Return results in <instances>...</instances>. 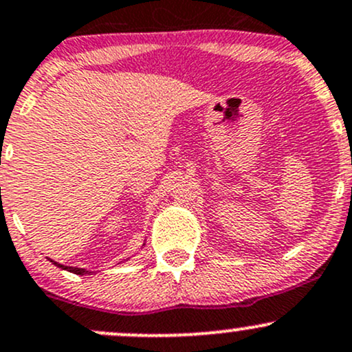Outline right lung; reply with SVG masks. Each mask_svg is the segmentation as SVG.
<instances>
[{
	"label": "right lung",
	"instance_id": "right-lung-1",
	"mask_svg": "<svg viewBox=\"0 0 352 352\" xmlns=\"http://www.w3.org/2000/svg\"><path fill=\"white\" fill-rule=\"evenodd\" d=\"M145 245V244H144ZM50 262H53V264L56 265V267H60V269H65V270H68V272H73V274H76V276H85V274H91V270H87V269H80V267H69V265H63V264H58V262H55V261H52V258H48Z\"/></svg>",
	"mask_w": 352,
	"mask_h": 352
}]
</instances>
